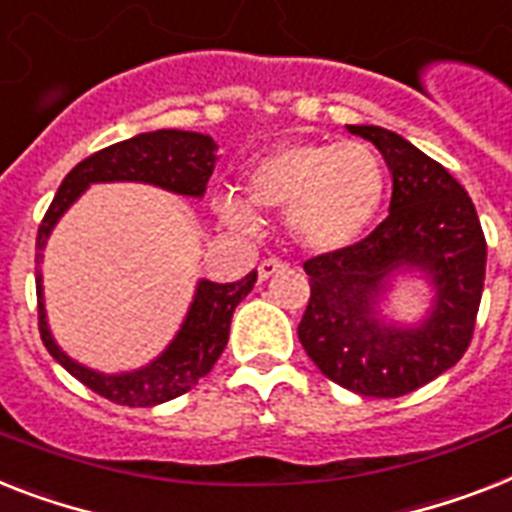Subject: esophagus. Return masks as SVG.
I'll return each instance as SVG.
<instances>
[{"label":"esophagus","instance_id":"1","mask_svg":"<svg viewBox=\"0 0 512 512\" xmlns=\"http://www.w3.org/2000/svg\"><path fill=\"white\" fill-rule=\"evenodd\" d=\"M281 270H286V265L281 263V260H276V257H268V260H263V263L257 265V278H260V281H268L270 276H276Z\"/></svg>","mask_w":512,"mask_h":512}]
</instances>
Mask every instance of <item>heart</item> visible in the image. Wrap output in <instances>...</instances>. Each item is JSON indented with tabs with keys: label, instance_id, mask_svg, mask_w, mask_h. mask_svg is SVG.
<instances>
[{
	"label": "heart",
	"instance_id": "obj_1",
	"mask_svg": "<svg viewBox=\"0 0 512 512\" xmlns=\"http://www.w3.org/2000/svg\"><path fill=\"white\" fill-rule=\"evenodd\" d=\"M242 191L250 207L284 218L294 244L331 255L368 234L384 207L386 170L365 141H292L257 157ZM246 206L236 197L218 202L223 220L239 228L255 220Z\"/></svg>",
	"mask_w": 512,
	"mask_h": 512
}]
</instances>
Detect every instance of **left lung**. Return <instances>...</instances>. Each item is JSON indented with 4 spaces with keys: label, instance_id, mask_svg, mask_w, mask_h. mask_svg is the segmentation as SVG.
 <instances>
[{
    "label": "left lung",
    "instance_id": "obj_1",
    "mask_svg": "<svg viewBox=\"0 0 512 512\" xmlns=\"http://www.w3.org/2000/svg\"><path fill=\"white\" fill-rule=\"evenodd\" d=\"M392 173L389 218L342 252L307 260L310 302L297 334L323 376L363 397H402L468 350L484 292L486 242L463 186L381 126H347ZM421 277L432 299L418 324L383 313L394 280Z\"/></svg>",
    "mask_w": 512,
    "mask_h": 512
}]
</instances>
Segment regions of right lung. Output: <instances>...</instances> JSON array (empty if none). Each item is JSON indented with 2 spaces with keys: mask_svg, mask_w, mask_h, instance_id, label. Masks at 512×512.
Instances as JSON below:
<instances>
[{
  "mask_svg": "<svg viewBox=\"0 0 512 512\" xmlns=\"http://www.w3.org/2000/svg\"><path fill=\"white\" fill-rule=\"evenodd\" d=\"M218 162V144L213 136L197 131H178V128H160L139 134L134 139L118 141L107 149H99L76 168L70 170L65 181L54 194L47 215L41 220L36 236V297H39V331L44 347L57 363L86 384L91 392L102 394L105 400L128 407H152L181 397L197 384L199 378L213 371L220 352L226 350L231 318L236 305L252 292L257 281V270L244 276L236 284H215L199 278L186 318L176 336L155 360L147 365L123 373H102L89 365L78 363L60 344L54 342L52 328L47 323V305H44V249L60 218L68 213L73 202H78L91 184H147L165 189L181 197L202 199L207 181L213 176Z\"/></svg>",
  "mask_w": 512,
  "mask_h": 512,
  "instance_id": "add662e5",
  "label": "right lung"
}]
</instances>
